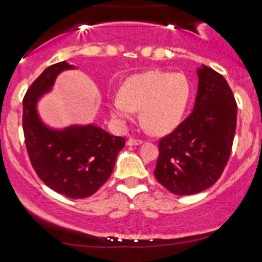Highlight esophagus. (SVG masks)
I'll list each match as a JSON object with an SVG mask.
<instances>
[{"instance_id":"esophagus-1","label":"esophagus","mask_w":262,"mask_h":262,"mask_svg":"<svg viewBox=\"0 0 262 262\" xmlns=\"http://www.w3.org/2000/svg\"><path fill=\"white\" fill-rule=\"evenodd\" d=\"M142 143H143V141H141V139H134V138H129L128 142H126L128 146H139V144Z\"/></svg>"}]
</instances>
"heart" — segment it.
Listing matches in <instances>:
<instances>
[{
	"instance_id": "heart-1",
	"label": "heart",
	"mask_w": 262,
	"mask_h": 262,
	"mask_svg": "<svg viewBox=\"0 0 262 262\" xmlns=\"http://www.w3.org/2000/svg\"><path fill=\"white\" fill-rule=\"evenodd\" d=\"M190 100V84L180 73L146 72L125 80L121 92L108 101L111 116L119 123L134 118L152 134L169 133L182 121Z\"/></svg>"
}]
</instances>
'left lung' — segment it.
I'll return each mask as SVG.
<instances>
[{"label": "left lung", "mask_w": 262, "mask_h": 262, "mask_svg": "<svg viewBox=\"0 0 262 262\" xmlns=\"http://www.w3.org/2000/svg\"><path fill=\"white\" fill-rule=\"evenodd\" d=\"M199 90L192 114L159 142L155 177L178 195L216 183L229 160L237 126V103L225 78L211 68L197 69Z\"/></svg>", "instance_id": "obj_1"}]
</instances>
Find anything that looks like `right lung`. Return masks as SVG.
<instances>
[{
	"mask_svg": "<svg viewBox=\"0 0 262 262\" xmlns=\"http://www.w3.org/2000/svg\"><path fill=\"white\" fill-rule=\"evenodd\" d=\"M67 61L47 68L23 100V130L33 169L47 187L69 199H85L110 178L125 139L95 124L52 128L40 119L38 102L52 91L56 78L75 70Z\"/></svg>",
	"mask_w": 262,
	"mask_h": 262,
	"instance_id": "1",
	"label": "right lung"
}]
</instances>
